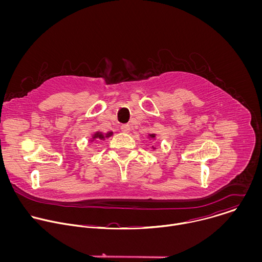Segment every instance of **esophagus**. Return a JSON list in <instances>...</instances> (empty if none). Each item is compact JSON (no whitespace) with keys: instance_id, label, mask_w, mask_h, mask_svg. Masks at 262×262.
<instances>
[{"instance_id":"esophagus-1","label":"esophagus","mask_w":262,"mask_h":262,"mask_svg":"<svg viewBox=\"0 0 262 262\" xmlns=\"http://www.w3.org/2000/svg\"><path fill=\"white\" fill-rule=\"evenodd\" d=\"M121 130H122L123 133H128V132L130 130L129 124H122V125H121Z\"/></svg>"}]
</instances>
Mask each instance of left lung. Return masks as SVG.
I'll return each instance as SVG.
<instances>
[{
	"instance_id": "left-lung-1",
	"label": "left lung",
	"mask_w": 262,
	"mask_h": 262,
	"mask_svg": "<svg viewBox=\"0 0 262 262\" xmlns=\"http://www.w3.org/2000/svg\"><path fill=\"white\" fill-rule=\"evenodd\" d=\"M150 137H151V138H154V137H155V135H150Z\"/></svg>"
}]
</instances>
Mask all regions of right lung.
I'll return each mask as SVG.
<instances>
[{"label": "right lung", "mask_w": 262, "mask_h": 262, "mask_svg": "<svg viewBox=\"0 0 262 262\" xmlns=\"http://www.w3.org/2000/svg\"><path fill=\"white\" fill-rule=\"evenodd\" d=\"M112 135V133H108L105 137H110ZM95 138H97V139H103L104 137H103V135L102 134H100V133H96L95 135H94V137H93V139H95Z\"/></svg>", "instance_id": "right-lung-1"}]
</instances>
